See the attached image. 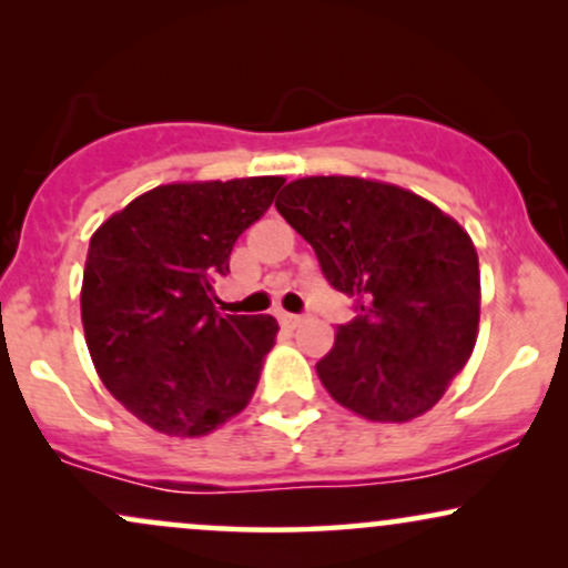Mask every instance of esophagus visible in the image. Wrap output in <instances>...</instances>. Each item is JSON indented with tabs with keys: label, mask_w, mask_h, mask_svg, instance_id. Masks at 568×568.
Masks as SVG:
<instances>
[{
	"label": "esophagus",
	"mask_w": 568,
	"mask_h": 568,
	"mask_svg": "<svg viewBox=\"0 0 568 568\" xmlns=\"http://www.w3.org/2000/svg\"><path fill=\"white\" fill-rule=\"evenodd\" d=\"M280 323H283L285 328H296V325L302 323V315H291V312H283V315H280Z\"/></svg>",
	"instance_id": "esophagus-1"
}]
</instances>
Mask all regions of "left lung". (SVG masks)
Wrapping results in <instances>:
<instances>
[{"mask_svg":"<svg viewBox=\"0 0 568 568\" xmlns=\"http://www.w3.org/2000/svg\"><path fill=\"white\" fill-rule=\"evenodd\" d=\"M275 207L315 247L325 280L357 298L317 376L368 422H410L470 361L480 270L470 234L438 205L384 181L306 175Z\"/></svg>","mask_w":568,"mask_h":568,"instance_id":"left-lung-1","label":"left lung"}]
</instances>
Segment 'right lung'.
Returning a JSON list of instances; mask_svg holds the SVG:
<instances>
[{
    "label": "right lung",
    "mask_w": 568,
    "mask_h": 568,
    "mask_svg": "<svg viewBox=\"0 0 568 568\" xmlns=\"http://www.w3.org/2000/svg\"><path fill=\"white\" fill-rule=\"evenodd\" d=\"M283 184V175L162 184L90 237L84 342L103 387L143 425L200 438L251 403L277 321L221 315L213 285Z\"/></svg>",
    "instance_id": "right-lung-1"
}]
</instances>
